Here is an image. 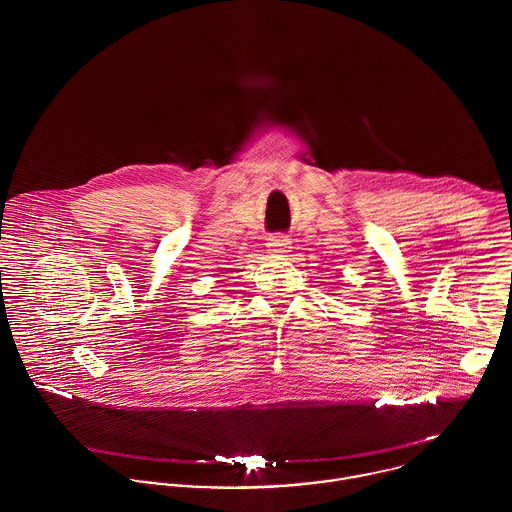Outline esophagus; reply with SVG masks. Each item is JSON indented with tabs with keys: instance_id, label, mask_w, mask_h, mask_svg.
I'll use <instances>...</instances> for the list:
<instances>
[{
	"instance_id": "obj_1",
	"label": "esophagus",
	"mask_w": 512,
	"mask_h": 512,
	"mask_svg": "<svg viewBox=\"0 0 512 512\" xmlns=\"http://www.w3.org/2000/svg\"><path fill=\"white\" fill-rule=\"evenodd\" d=\"M268 246L276 254H284L290 248V238L286 234H274L268 238Z\"/></svg>"
}]
</instances>
